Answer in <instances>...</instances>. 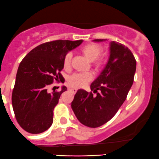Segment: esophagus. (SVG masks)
<instances>
[{
	"label": "esophagus",
	"instance_id": "1",
	"mask_svg": "<svg viewBox=\"0 0 159 159\" xmlns=\"http://www.w3.org/2000/svg\"><path fill=\"white\" fill-rule=\"evenodd\" d=\"M70 91L72 92V93H73V94L76 93V91H77V89H75V88H71V89H70Z\"/></svg>",
	"mask_w": 159,
	"mask_h": 159
}]
</instances>
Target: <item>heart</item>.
Segmentation results:
<instances>
[{
    "mask_svg": "<svg viewBox=\"0 0 159 159\" xmlns=\"http://www.w3.org/2000/svg\"><path fill=\"white\" fill-rule=\"evenodd\" d=\"M103 52L102 46L95 43H89L83 46L81 48V52L93 63V67L95 70L98 71L103 67L105 63L104 56L100 55ZM72 54L68 52L63 59V67L66 70H70L71 66ZM93 79V74L90 72L83 73H75L70 76L68 83L71 86L75 88H80L85 86L89 81Z\"/></svg>",
    "mask_w": 159,
    "mask_h": 159,
    "instance_id": "1",
    "label": "heart"
}]
</instances>
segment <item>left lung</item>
<instances>
[{"instance_id":"1","label":"left lung","mask_w":159,"mask_h":159,"mask_svg":"<svg viewBox=\"0 0 159 159\" xmlns=\"http://www.w3.org/2000/svg\"><path fill=\"white\" fill-rule=\"evenodd\" d=\"M136 66V59L127 47L114 41L111 42L108 62L90 86L93 93L79 89L71 103L73 112L81 124L96 128L115 115L132 86Z\"/></svg>"}]
</instances>
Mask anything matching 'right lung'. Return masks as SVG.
I'll return each instance as SVG.
<instances>
[{"instance_id": "right-lung-1", "label": "right lung", "mask_w": 159, "mask_h": 159, "mask_svg": "<svg viewBox=\"0 0 159 159\" xmlns=\"http://www.w3.org/2000/svg\"><path fill=\"white\" fill-rule=\"evenodd\" d=\"M83 40H55L41 44L30 51L19 65L12 93V105L18 124L26 132L38 134L45 132L53 123L54 109L58 103L61 91L48 92L54 82L64 83L61 71L63 59L69 51Z\"/></svg>"}]
</instances>
